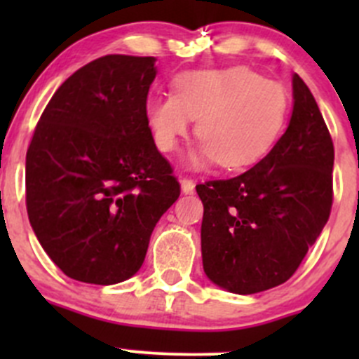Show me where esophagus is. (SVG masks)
<instances>
[{"mask_svg":"<svg viewBox=\"0 0 359 359\" xmlns=\"http://www.w3.org/2000/svg\"><path fill=\"white\" fill-rule=\"evenodd\" d=\"M180 187H182V193L186 194L194 193V182L189 179V177H182V179H180Z\"/></svg>","mask_w":359,"mask_h":359,"instance_id":"1","label":"esophagus"}]
</instances>
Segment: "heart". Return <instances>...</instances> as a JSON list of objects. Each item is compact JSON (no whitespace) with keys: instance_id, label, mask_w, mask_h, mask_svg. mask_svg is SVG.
Returning a JSON list of instances; mask_svg holds the SVG:
<instances>
[{"instance_id":"heart-1","label":"heart","mask_w":359,"mask_h":359,"mask_svg":"<svg viewBox=\"0 0 359 359\" xmlns=\"http://www.w3.org/2000/svg\"><path fill=\"white\" fill-rule=\"evenodd\" d=\"M287 90L248 67L196 71L173 83V95L147 104V121L161 153H172L198 119L201 147L193 163L243 168L266 156L285 128Z\"/></svg>"}]
</instances>
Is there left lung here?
Segmentation results:
<instances>
[{
  "instance_id": "left-lung-1",
  "label": "left lung",
  "mask_w": 359,
  "mask_h": 359,
  "mask_svg": "<svg viewBox=\"0 0 359 359\" xmlns=\"http://www.w3.org/2000/svg\"><path fill=\"white\" fill-rule=\"evenodd\" d=\"M334 142L313 93L293 74L287 132L253 168L198 184L206 276L250 295L290 280L330 217Z\"/></svg>"
}]
</instances>
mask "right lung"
Returning <instances> with one entry per match:
<instances>
[{
	"label": "right lung",
	"instance_id": "add662e5",
	"mask_svg": "<svg viewBox=\"0 0 359 359\" xmlns=\"http://www.w3.org/2000/svg\"><path fill=\"white\" fill-rule=\"evenodd\" d=\"M154 57L106 55L46 104L25 156V206L43 250L76 281L114 285L146 259L180 184L154 144Z\"/></svg>",
	"mask_w": 359,
	"mask_h": 359
}]
</instances>
